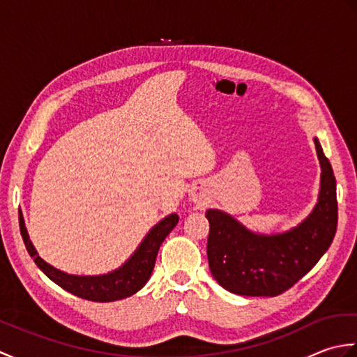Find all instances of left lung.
I'll return each mask as SVG.
<instances>
[{"label":"left lung","mask_w":357,"mask_h":357,"mask_svg":"<svg viewBox=\"0 0 357 357\" xmlns=\"http://www.w3.org/2000/svg\"><path fill=\"white\" fill-rule=\"evenodd\" d=\"M321 162L316 207L298 227L279 234L247 230L221 210H207V256L218 284L234 294L278 296L312 270L331 245L337 229L336 178L314 138Z\"/></svg>","instance_id":"8db88e82"}]
</instances>
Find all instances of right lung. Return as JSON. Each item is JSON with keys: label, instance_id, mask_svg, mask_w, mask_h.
<instances>
[{"label": "right lung", "instance_id": "obj_1", "mask_svg": "<svg viewBox=\"0 0 357 357\" xmlns=\"http://www.w3.org/2000/svg\"><path fill=\"white\" fill-rule=\"evenodd\" d=\"M178 221L179 216L176 213H172L164 218L161 222H158L147 233V236L142 239L141 245L132 255L130 259L118 270L101 276H75L67 275V273L61 270H56L38 256L35 247L29 239L24 218H22V213L20 211L21 236L24 239L29 255L33 257L38 267L41 268L45 276L52 279L53 282L58 284L61 288H64L66 291L93 302L119 301L139 291L151 276L159 247H161L164 239L167 238V234L176 227Z\"/></svg>", "mask_w": 357, "mask_h": 357}]
</instances>
